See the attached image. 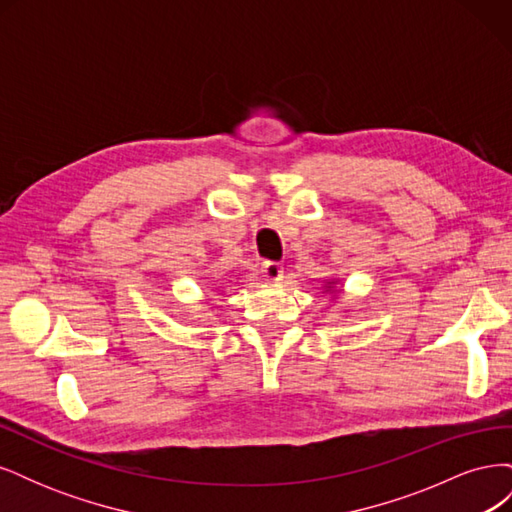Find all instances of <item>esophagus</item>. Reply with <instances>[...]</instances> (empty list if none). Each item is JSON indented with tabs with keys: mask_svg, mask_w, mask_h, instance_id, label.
I'll return each mask as SVG.
<instances>
[{
	"mask_svg": "<svg viewBox=\"0 0 512 512\" xmlns=\"http://www.w3.org/2000/svg\"><path fill=\"white\" fill-rule=\"evenodd\" d=\"M260 275L265 277L267 282H280L284 277V267L280 265V262L267 260V262H262V265H260Z\"/></svg>",
	"mask_w": 512,
	"mask_h": 512,
	"instance_id": "1",
	"label": "esophagus"
}]
</instances>
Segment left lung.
Instances as JSON below:
<instances>
[{
    "instance_id": "1",
    "label": "left lung",
    "mask_w": 512,
    "mask_h": 512,
    "mask_svg": "<svg viewBox=\"0 0 512 512\" xmlns=\"http://www.w3.org/2000/svg\"><path fill=\"white\" fill-rule=\"evenodd\" d=\"M337 284H339V280H324V292L331 294V299L337 297V294H339Z\"/></svg>"
}]
</instances>
